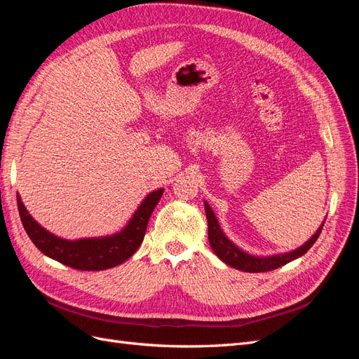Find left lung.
Segmentation results:
<instances>
[{
  "label": "left lung",
  "mask_w": 359,
  "mask_h": 359,
  "mask_svg": "<svg viewBox=\"0 0 359 359\" xmlns=\"http://www.w3.org/2000/svg\"><path fill=\"white\" fill-rule=\"evenodd\" d=\"M205 212H206V219H208V240H210V245L212 248V252L219 256V259H222L224 264H227L232 268L240 269V271H245V273H266V271H273L276 268L283 266V265L292 262V260L301 257L302 255H306L311 248V245L316 243V240L322 232L323 223H325L323 222L320 224L316 233H314L306 244H302L297 250H293V252L283 253V255L266 256V257H259V256H253V255H248V253L243 252L241 248H238L229 240V238L223 233V231L219 226V222H217V219H215L214 211L211 210V206L206 202H205Z\"/></svg>",
  "instance_id": "left-lung-1"
}]
</instances>
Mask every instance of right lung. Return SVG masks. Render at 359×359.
I'll return each instance as SVG.
<instances>
[{"label": "right lung", "mask_w": 359, "mask_h": 359, "mask_svg": "<svg viewBox=\"0 0 359 359\" xmlns=\"http://www.w3.org/2000/svg\"><path fill=\"white\" fill-rule=\"evenodd\" d=\"M161 196L163 189L151 191L137 206L127 226L118 233L102 238H83L76 241L58 238L41 227L28 214L19 194L18 210L29 240L43 255L79 271H102L126 262L142 244L148 220Z\"/></svg>", "instance_id": "add662e5"}]
</instances>
